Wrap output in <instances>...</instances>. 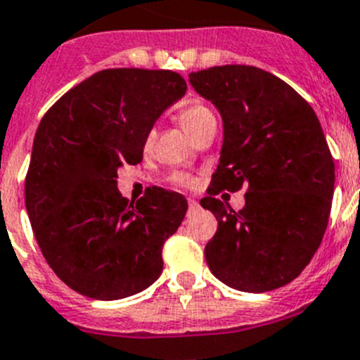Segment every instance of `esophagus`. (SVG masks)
<instances>
[{
    "mask_svg": "<svg viewBox=\"0 0 360 360\" xmlns=\"http://www.w3.org/2000/svg\"><path fill=\"white\" fill-rule=\"evenodd\" d=\"M188 209H190V212L197 211V209H198V202L195 200V198H188Z\"/></svg>",
    "mask_w": 360,
    "mask_h": 360,
    "instance_id": "1",
    "label": "esophagus"
}]
</instances>
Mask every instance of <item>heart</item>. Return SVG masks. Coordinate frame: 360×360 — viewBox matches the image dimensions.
Instances as JSON below:
<instances>
[{"instance_id": "obj_1", "label": "heart", "mask_w": 360, "mask_h": 360, "mask_svg": "<svg viewBox=\"0 0 360 360\" xmlns=\"http://www.w3.org/2000/svg\"><path fill=\"white\" fill-rule=\"evenodd\" d=\"M177 117H179L181 127H183L191 137H193L204 124H207L209 121L214 120L211 110L205 105H202V103H191V105L183 107V109L179 110V114H177ZM151 142L153 134H148V137H146V146H151ZM177 183H179L181 186H195V179H191V177L188 176H179L177 177Z\"/></svg>"}]
</instances>
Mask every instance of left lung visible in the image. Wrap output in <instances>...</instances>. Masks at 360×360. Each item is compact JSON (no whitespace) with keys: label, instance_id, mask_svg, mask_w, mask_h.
<instances>
[{"label":"left lung","instance_id":"1","mask_svg":"<svg viewBox=\"0 0 360 360\" xmlns=\"http://www.w3.org/2000/svg\"><path fill=\"white\" fill-rule=\"evenodd\" d=\"M223 120V148L200 205L218 219L205 244L211 273L243 292L274 290L302 273L329 221L334 160L315 110L294 87L257 66L190 73ZM247 188L236 213L215 198Z\"/></svg>","mask_w":360,"mask_h":360}]
</instances>
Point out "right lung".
<instances>
[{"instance_id":"add662e5","label":"right lung","mask_w":360,"mask_h":360,"mask_svg":"<svg viewBox=\"0 0 360 360\" xmlns=\"http://www.w3.org/2000/svg\"><path fill=\"white\" fill-rule=\"evenodd\" d=\"M186 93L170 70L96 72L45 112L26 174L27 216L51 269L72 290L100 301L139 294L163 271L162 250L188 202L162 188L137 204L117 170L142 162L146 137Z\"/></svg>"}]
</instances>
